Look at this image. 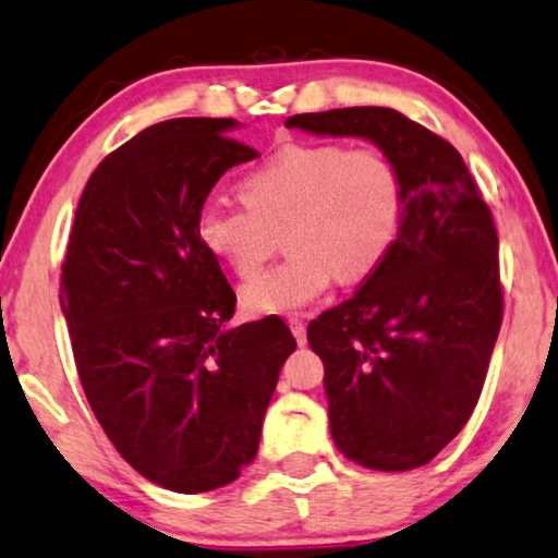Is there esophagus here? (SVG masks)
I'll list each match as a JSON object with an SVG mask.
<instances>
[{
	"mask_svg": "<svg viewBox=\"0 0 558 558\" xmlns=\"http://www.w3.org/2000/svg\"><path fill=\"white\" fill-rule=\"evenodd\" d=\"M288 326H291L295 341H299V344H306V324H303V318L288 316Z\"/></svg>",
	"mask_w": 558,
	"mask_h": 558,
	"instance_id": "34e87169",
	"label": "esophagus"
}]
</instances>
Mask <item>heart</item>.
I'll return each mask as SVG.
<instances>
[{
    "label": "heart",
    "instance_id": "heart-1",
    "mask_svg": "<svg viewBox=\"0 0 558 558\" xmlns=\"http://www.w3.org/2000/svg\"><path fill=\"white\" fill-rule=\"evenodd\" d=\"M240 189L247 206L204 204L196 236L236 278L250 280L286 232V263L242 291L255 316L308 306L333 280L369 278L403 225V178L377 147L288 143L252 168Z\"/></svg>",
    "mask_w": 558,
    "mask_h": 558
}]
</instances>
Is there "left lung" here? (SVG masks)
Segmentation results:
<instances>
[{
    "label": "left lung",
    "mask_w": 558,
    "mask_h": 558,
    "mask_svg": "<svg viewBox=\"0 0 558 558\" xmlns=\"http://www.w3.org/2000/svg\"><path fill=\"white\" fill-rule=\"evenodd\" d=\"M286 124L373 140L403 178L390 255L308 324V344L324 362L341 454L415 470L464 428L485 385L505 301L493 211L457 147L396 109L311 111Z\"/></svg>",
    "instance_id": "left-lung-1"
}]
</instances>
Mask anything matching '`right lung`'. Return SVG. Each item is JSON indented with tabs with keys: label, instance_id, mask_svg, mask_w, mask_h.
I'll return each mask as SVG.
<instances>
[{
	"label": "right lung",
	"instance_id": "obj_1",
	"mask_svg": "<svg viewBox=\"0 0 558 558\" xmlns=\"http://www.w3.org/2000/svg\"><path fill=\"white\" fill-rule=\"evenodd\" d=\"M234 124L168 119L109 153L63 259L61 308L88 405L124 462L173 493L240 477L295 349L280 316L227 326L236 295L196 236L214 183L259 155L229 137Z\"/></svg>",
	"mask_w": 558,
	"mask_h": 558
}]
</instances>
